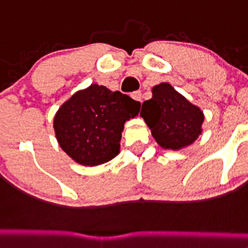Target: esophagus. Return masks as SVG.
<instances>
[{
	"label": "esophagus",
	"mask_w": 248,
	"mask_h": 248,
	"mask_svg": "<svg viewBox=\"0 0 248 248\" xmlns=\"http://www.w3.org/2000/svg\"><path fill=\"white\" fill-rule=\"evenodd\" d=\"M132 99H135L136 101H138V103H142V93L140 92H135L132 93Z\"/></svg>",
	"instance_id": "34e87169"
}]
</instances>
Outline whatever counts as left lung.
I'll use <instances>...</instances> for the list:
<instances>
[{"mask_svg": "<svg viewBox=\"0 0 248 248\" xmlns=\"http://www.w3.org/2000/svg\"><path fill=\"white\" fill-rule=\"evenodd\" d=\"M152 99L142 104L143 117L159 147L181 150L193 144L202 135L204 113L187 100L170 83L152 88Z\"/></svg>", "mask_w": 248, "mask_h": 248, "instance_id": "obj_1", "label": "left lung"}]
</instances>
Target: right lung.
<instances>
[{
  "label": "right lung",
  "instance_id": "right-lung-1",
  "mask_svg": "<svg viewBox=\"0 0 248 248\" xmlns=\"http://www.w3.org/2000/svg\"><path fill=\"white\" fill-rule=\"evenodd\" d=\"M140 104L120 92L92 84L67 99L54 117L61 149L83 166H98L120 153L124 124L137 116Z\"/></svg>",
  "mask_w": 248,
  "mask_h": 248
}]
</instances>
